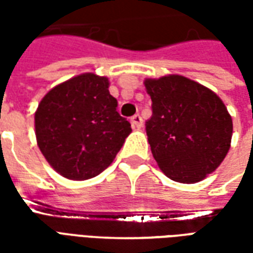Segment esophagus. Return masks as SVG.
Listing matches in <instances>:
<instances>
[{"label": "esophagus", "instance_id": "1", "mask_svg": "<svg viewBox=\"0 0 253 253\" xmlns=\"http://www.w3.org/2000/svg\"><path fill=\"white\" fill-rule=\"evenodd\" d=\"M142 123L143 121L139 114H135V115L131 118V126L134 127V128H141V127H142Z\"/></svg>", "mask_w": 253, "mask_h": 253}]
</instances>
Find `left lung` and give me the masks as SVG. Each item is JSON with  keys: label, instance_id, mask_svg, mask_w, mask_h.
<instances>
[{"label": "left lung", "instance_id": "left-lung-1", "mask_svg": "<svg viewBox=\"0 0 253 253\" xmlns=\"http://www.w3.org/2000/svg\"><path fill=\"white\" fill-rule=\"evenodd\" d=\"M143 84L153 112L146 134L160 169L179 183L203 180L230 148L233 123L222 100L177 74L148 78Z\"/></svg>", "mask_w": 253, "mask_h": 253}]
</instances>
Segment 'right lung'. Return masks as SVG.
<instances>
[{"instance_id":"1","label":"right lung","mask_w":253,"mask_h":253,"mask_svg":"<svg viewBox=\"0 0 253 253\" xmlns=\"http://www.w3.org/2000/svg\"><path fill=\"white\" fill-rule=\"evenodd\" d=\"M107 77L80 74L52 88L35 112L38 146L70 180H86L110 167L131 125L116 111Z\"/></svg>"}]
</instances>
